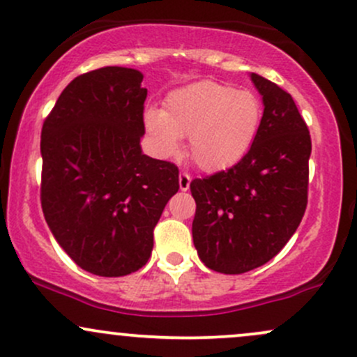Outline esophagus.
<instances>
[{"mask_svg": "<svg viewBox=\"0 0 357 357\" xmlns=\"http://www.w3.org/2000/svg\"><path fill=\"white\" fill-rule=\"evenodd\" d=\"M190 184H191V176L188 173H179V188H181V191H188L190 190Z\"/></svg>", "mask_w": 357, "mask_h": 357, "instance_id": "esophagus-1", "label": "esophagus"}]
</instances>
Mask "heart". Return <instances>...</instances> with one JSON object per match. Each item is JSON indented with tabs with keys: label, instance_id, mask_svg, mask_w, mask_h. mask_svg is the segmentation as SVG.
Returning a JSON list of instances; mask_svg holds the SVG:
<instances>
[{
	"label": "heart",
	"instance_id": "heart-1",
	"mask_svg": "<svg viewBox=\"0 0 357 357\" xmlns=\"http://www.w3.org/2000/svg\"><path fill=\"white\" fill-rule=\"evenodd\" d=\"M264 104L255 92L203 80L167 93L165 109L144 112V127L159 154L179 151L190 136V155L208 173L235 166L260 132Z\"/></svg>",
	"mask_w": 357,
	"mask_h": 357
}]
</instances>
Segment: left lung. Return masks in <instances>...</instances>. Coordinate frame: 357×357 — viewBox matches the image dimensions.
<instances>
[{
	"instance_id": "obj_1",
	"label": "left lung",
	"mask_w": 357,
	"mask_h": 357,
	"mask_svg": "<svg viewBox=\"0 0 357 357\" xmlns=\"http://www.w3.org/2000/svg\"><path fill=\"white\" fill-rule=\"evenodd\" d=\"M264 97L260 132L227 171L190 184L192 241L208 268L236 275L267 264L296 233L307 208L310 134L292 96L252 73Z\"/></svg>"
}]
</instances>
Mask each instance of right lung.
<instances>
[{
	"mask_svg": "<svg viewBox=\"0 0 357 357\" xmlns=\"http://www.w3.org/2000/svg\"><path fill=\"white\" fill-rule=\"evenodd\" d=\"M142 79L126 67L82 73L42 127L45 220L67 255L93 275L122 277L144 267L154 227L179 190L178 167L141 151Z\"/></svg>",
	"mask_w": 357,
	"mask_h": 357,
	"instance_id": "1",
	"label": "right lung"
}]
</instances>
